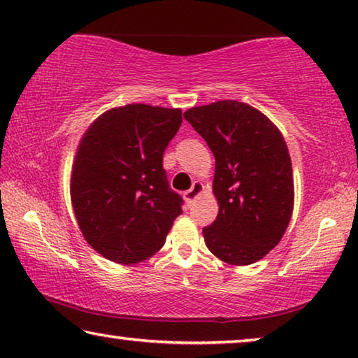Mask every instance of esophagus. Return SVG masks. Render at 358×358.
Segmentation results:
<instances>
[{"mask_svg":"<svg viewBox=\"0 0 358 358\" xmlns=\"http://www.w3.org/2000/svg\"><path fill=\"white\" fill-rule=\"evenodd\" d=\"M202 191H204V185H202L201 181H194L193 186H191V188H189L188 191H185V194H183L186 204H188V206L193 204L196 197L199 196V194L202 193Z\"/></svg>","mask_w":358,"mask_h":358,"instance_id":"34e87169","label":"esophagus"}]
</instances>
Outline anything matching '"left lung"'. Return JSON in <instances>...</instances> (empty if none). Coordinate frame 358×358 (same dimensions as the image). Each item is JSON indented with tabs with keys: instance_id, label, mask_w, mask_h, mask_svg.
I'll list each match as a JSON object with an SVG mask.
<instances>
[{
	"instance_id": "8db88e82",
	"label": "left lung",
	"mask_w": 358,
	"mask_h": 358,
	"mask_svg": "<svg viewBox=\"0 0 358 358\" xmlns=\"http://www.w3.org/2000/svg\"><path fill=\"white\" fill-rule=\"evenodd\" d=\"M215 157L218 215L202 228L206 246L230 265L257 262L281 241L292 215L294 181L281 131L262 112L218 101L183 114Z\"/></svg>"
}]
</instances>
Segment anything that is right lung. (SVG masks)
Listing matches in <instances>:
<instances>
[{"mask_svg": "<svg viewBox=\"0 0 358 358\" xmlns=\"http://www.w3.org/2000/svg\"><path fill=\"white\" fill-rule=\"evenodd\" d=\"M180 125V109L127 104L99 115L80 141L71 180L73 212L90 246L112 262L151 257L183 212L162 167Z\"/></svg>", "mask_w": 358, "mask_h": 358, "instance_id": "obj_1", "label": "right lung"}]
</instances>
